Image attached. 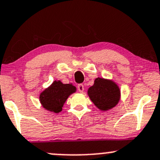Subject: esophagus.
I'll return each mask as SVG.
<instances>
[{"label":"esophagus","instance_id":"esophagus-1","mask_svg":"<svg viewBox=\"0 0 160 160\" xmlns=\"http://www.w3.org/2000/svg\"><path fill=\"white\" fill-rule=\"evenodd\" d=\"M77 89H78L80 93H83V90H84V86L81 84V83H80V84H78V86H77Z\"/></svg>","mask_w":160,"mask_h":160}]
</instances>
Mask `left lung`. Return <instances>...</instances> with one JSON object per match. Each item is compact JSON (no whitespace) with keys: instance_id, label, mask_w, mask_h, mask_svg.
Wrapping results in <instances>:
<instances>
[{"instance_id":"left-lung-1","label":"left lung","mask_w":160,"mask_h":160,"mask_svg":"<svg viewBox=\"0 0 160 160\" xmlns=\"http://www.w3.org/2000/svg\"><path fill=\"white\" fill-rule=\"evenodd\" d=\"M87 93L94 105L102 111L113 108L120 99V90L117 83L100 77L95 79Z\"/></svg>"}]
</instances>
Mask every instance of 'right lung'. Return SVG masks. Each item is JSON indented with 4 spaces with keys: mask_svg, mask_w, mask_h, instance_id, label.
I'll return each instance as SVG.
<instances>
[{
    "mask_svg": "<svg viewBox=\"0 0 160 160\" xmlns=\"http://www.w3.org/2000/svg\"><path fill=\"white\" fill-rule=\"evenodd\" d=\"M76 90L72 83L63 84L60 80H55L40 94V103L47 110L58 113L62 110L69 96L75 93Z\"/></svg>",
    "mask_w": 160,
    "mask_h": 160,
    "instance_id": "1",
    "label": "right lung"
}]
</instances>
